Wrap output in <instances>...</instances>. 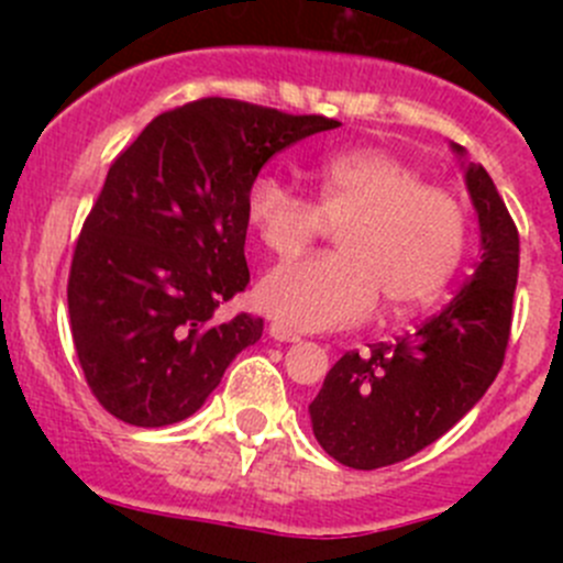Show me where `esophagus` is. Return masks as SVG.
Wrapping results in <instances>:
<instances>
[{"label":"esophagus","instance_id":"1","mask_svg":"<svg viewBox=\"0 0 563 563\" xmlns=\"http://www.w3.org/2000/svg\"><path fill=\"white\" fill-rule=\"evenodd\" d=\"M269 338L277 340V343H299V334L294 329L283 327V323H269Z\"/></svg>","mask_w":563,"mask_h":563}]
</instances>
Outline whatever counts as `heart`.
<instances>
[{
    "label": "heart",
    "instance_id": "1",
    "mask_svg": "<svg viewBox=\"0 0 563 563\" xmlns=\"http://www.w3.org/2000/svg\"><path fill=\"white\" fill-rule=\"evenodd\" d=\"M316 198L261 174L245 192L253 240L277 258H294L323 231L340 225L338 253L269 272L255 291L266 316L305 332L360 323L378 299L391 316L428 305L465 247V209L452 192L384 150H349L310 166Z\"/></svg>",
    "mask_w": 563,
    "mask_h": 563
}]
</instances>
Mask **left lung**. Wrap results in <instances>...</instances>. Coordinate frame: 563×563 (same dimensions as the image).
I'll list each match as a JSON object with an SVG mask.
<instances>
[{"label": "left lung", "mask_w": 563, "mask_h": 563, "mask_svg": "<svg viewBox=\"0 0 563 563\" xmlns=\"http://www.w3.org/2000/svg\"><path fill=\"white\" fill-rule=\"evenodd\" d=\"M465 190L479 220V261L441 313L397 343L349 351L310 402V424L329 457L373 471L417 455L455 428L504 365L520 240L490 174L465 161Z\"/></svg>", "instance_id": "left-lung-1"}]
</instances>
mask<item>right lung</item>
I'll return each instance as SVG.
<instances>
[{
    "instance_id": "right-lung-1",
    "label": "right lung",
    "mask_w": 563,
    "mask_h": 563,
    "mask_svg": "<svg viewBox=\"0 0 563 563\" xmlns=\"http://www.w3.org/2000/svg\"><path fill=\"white\" fill-rule=\"evenodd\" d=\"M340 122L203 98L152 119L111 163L73 253L67 313L108 413L135 428L192 417L264 321H218L245 291V192L286 146Z\"/></svg>"
}]
</instances>
